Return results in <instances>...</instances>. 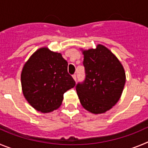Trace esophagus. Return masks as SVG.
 <instances>
[{
  "mask_svg": "<svg viewBox=\"0 0 148 148\" xmlns=\"http://www.w3.org/2000/svg\"><path fill=\"white\" fill-rule=\"evenodd\" d=\"M73 79H74V80L76 81V75H75V74H74V75H73Z\"/></svg>",
  "mask_w": 148,
  "mask_h": 148,
  "instance_id": "34e87169",
  "label": "esophagus"
}]
</instances>
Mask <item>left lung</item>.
<instances>
[{
    "label": "left lung",
    "instance_id": "left-lung-1",
    "mask_svg": "<svg viewBox=\"0 0 148 148\" xmlns=\"http://www.w3.org/2000/svg\"><path fill=\"white\" fill-rule=\"evenodd\" d=\"M82 50L86 78L76 85L77 95L87 111L104 113L121 98L126 80L125 69L116 56L101 44L95 49Z\"/></svg>",
    "mask_w": 148,
    "mask_h": 148
}]
</instances>
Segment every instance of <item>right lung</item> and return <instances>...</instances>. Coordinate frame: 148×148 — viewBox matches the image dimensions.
I'll return each instance as SVG.
<instances>
[{
    "instance_id": "obj_1",
    "label": "right lung",
    "mask_w": 148,
    "mask_h": 148,
    "mask_svg": "<svg viewBox=\"0 0 148 148\" xmlns=\"http://www.w3.org/2000/svg\"><path fill=\"white\" fill-rule=\"evenodd\" d=\"M67 61L61 53L41 47L30 56L22 69L23 94L29 104L41 113L57 110L64 93L75 87L67 72Z\"/></svg>"
}]
</instances>
